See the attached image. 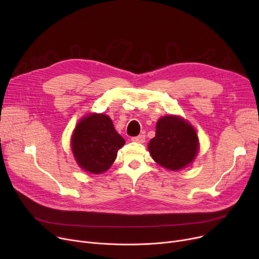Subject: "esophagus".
<instances>
[{"label":"esophagus","mask_w":259,"mask_h":259,"mask_svg":"<svg viewBox=\"0 0 259 259\" xmlns=\"http://www.w3.org/2000/svg\"><path fill=\"white\" fill-rule=\"evenodd\" d=\"M145 135L144 134H140V135H138V137H133L132 139H131V141H133V142H137V143H144L145 142Z\"/></svg>","instance_id":"esophagus-1"}]
</instances>
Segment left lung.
I'll list each match as a JSON object with an SVG mask.
<instances>
[{"mask_svg":"<svg viewBox=\"0 0 259 259\" xmlns=\"http://www.w3.org/2000/svg\"><path fill=\"white\" fill-rule=\"evenodd\" d=\"M148 147L157 164L176 171L194 159L198 139L191 125L183 118L167 115L158 119L155 137Z\"/></svg>","mask_w":259,"mask_h":259,"instance_id":"obj_1","label":"left lung"}]
</instances>
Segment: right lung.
Segmentation results:
<instances>
[{
  "label": "right lung",
  "instance_id": "right-lung-1",
  "mask_svg": "<svg viewBox=\"0 0 259 259\" xmlns=\"http://www.w3.org/2000/svg\"><path fill=\"white\" fill-rule=\"evenodd\" d=\"M72 152L80 168L99 174L111 167L117 150L125 144L115 131L111 118L105 114H91L81 119L71 139Z\"/></svg>",
  "mask_w": 259,
  "mask_h": 259
}]
</instances>
